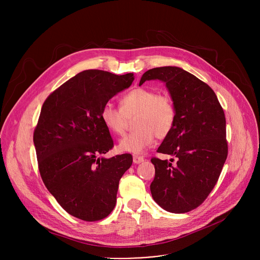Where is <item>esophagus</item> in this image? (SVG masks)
<instances>
[{
    "instance_id": "esophagus-1",
    "label": "esophagus",
    "mask_w": 260,
    "mask_h": 260,
    "mask_svg": "<svg viewBox=\"0 0 260 260\" xmlns=\"http://www.w3.org/2000/svg\"><path fill=\"white\" fill-rule=\"evenodd\" d=\"M133 161H134V164H137V165L141 164V162L144 161V157L143 156H139V155H134Z\"/></svg>"
}]
</instances>
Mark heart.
<instances>
[{"label":"heart","mask_w":260,"mask_h":260,"mask_svg":"<svg viewBox=\"0 0 260 260\" xmlns=\"http://www.w3.org/2000/svg\"><path fill=\"white\" fill-rule=\"evenodd\" d=\"M121 108L106 103L101 111V118L107 128L116 135L125 133L128 119L136 116L134 133L119 141L121 152L139 154L149 147L154 138H166L176 121V107L168 93H158L147 87H137L120 100Z\"/></svg>","instance_id":"1"}]
</instances>
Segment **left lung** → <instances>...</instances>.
I'll list each match as a JSON object with an SVG mask.
<instances>
[{
	"instance_id": "1",
	"label": "left lung",
	"mask_w": 260,
	"mask_h": 260,
	"mask_svg": "<svg viewBox=\"0 0 260 260\" xmlns=\"http://www.w3.org/2000/svg\"><path fill=\"white\" fill-rule=\"evenodd\" d=\"M158 79L166 83L176 107V121L157 152L177 157L151 158L155 177L150 185L153 200L171 213L198 208L216 185L228 157L226 121L213 89L178 67H160L143 74L140 85Z\"/></svg>"
}]
</instances>
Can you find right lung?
<instances>
[{"mask_svg": "<svg viewBox=\"0 0 260 260\" xmlns=\"http://www.w3.org/2000/svg\"><path fill=\"white\" fill-rule=\"evenodd\" d=\"M134 79L133 73L86 70L50 93L42 106L34 132L39 172L49 192L74 217L98 221L116 205L119 180L133 156H101L114 146L101 111Z\"/></svg>", "mask_w": 260, "mask_h": 260, "instance_id": "obj_1", "label": "right lung"}]
</instances>
